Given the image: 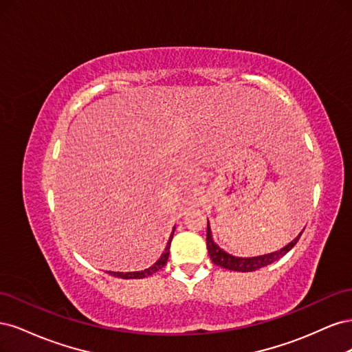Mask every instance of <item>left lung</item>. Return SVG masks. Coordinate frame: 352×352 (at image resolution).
<instances>
[{"label": "left lung", "mask_w": 352, "mask_h": 352, "mask_svg": "<svg viewBox=\"0 0 352 352\" xmlns=\"http://www.w3.org/2000/svg\"><path fill=\"white\" fill-rule=\"evenodd\" d=\"M302 232L291 243H287L286 247H283L280 251L270 252V254H265V255H260V257L241 258V257H233V255L225 252L219 247V245L214 243V241H212V238H211L210 225L207 223V250H208L211 261L214 263L216 265H220V267H223V269L236 270V272H254V270H258V269L264 267V265H269V264L274 263L276 260L282 258L283 255L286 252H289L295 247L296 242L300 241Z\"/></svg>", "instance_id": "left-lung-1"}]
</instances>
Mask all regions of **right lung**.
Instances as JSON below:
<instances>
[{"label":"right lung","instance_id":"1","mask_svg":"<svg viewBox=\"0 0 352 352\" xmlns=\"http://www.w3.org/2000/svg\"><path fill=\"white\" fill-rule=\"evenodd\" d=\"M173 232H175V229H173ZM173 232H172V235H170V239H168V242H167V247H166L164 252L162 254V257H160L158 261H157L154 265H151V267H148V269H145V270H142V272H129V273L109 272V273L113 274V276H116V278H122V279H141V278H146V276H150V274L158 272L160 269L164 267L166 263H167L168 254H170V243H172V238H173Z\"/></svg>","mask_w":352,"mask_h":352}]
</instances>
